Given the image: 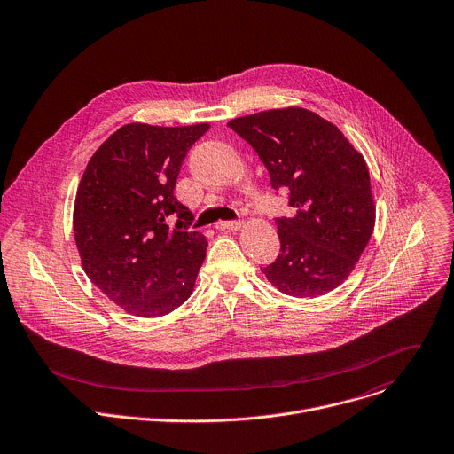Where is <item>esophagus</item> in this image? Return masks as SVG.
<instances>
[{
  "label": "esophagus",
  "instance_id": "obj_1",
  "mask_svg": "<svg viewBox=\"0 0 454 454\" xmlns=\"http://www.w3.org/2000/svg\"><path fill=\"white\" fill-rule=\"evenodd\" d=\"M242 221H219L215 224L217 230H240L242 228Z\"/></svg>",
  "mask_w": 454,
  "mask_h": 454
}]
</instances>
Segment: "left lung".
<instances>
[{
	"label": "left lung",
	"instance_id": "1",
	"mask_svg": "<svg viewBox=\"0 0 454 454\" xmlns=\"http://www.w3.org/2000/svg\"><path fill=\"white\" fill-rule=\"evenodd\" d=\"M228 126L256 151L272 189H288L290 217H278L279 254L262 269L292 297L337 288L360 260L376 221L362 153L312 110L288 106L231 119Z\"/></svg>",
	"mask_w": 454,
	"mask_h": 454
}]
</instances>
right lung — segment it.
<instances>
[{"instance_id":"1","label":"right lung","mask_w":454,"mask_h":454,"mask_svg":"<svg viewBox=\"0 0 454 454\" xmlns=\"http://www.w3.org/2000/svg\"><path fill=\"white\" fill-rule=\"evenodd\" d=\"M208 128L124 124L87 164L74 200L76 247L90 281L128 314L160 317L192 294L208 242L189 231L194 215L175 185Z\"/></svg>"}]
</instances>
